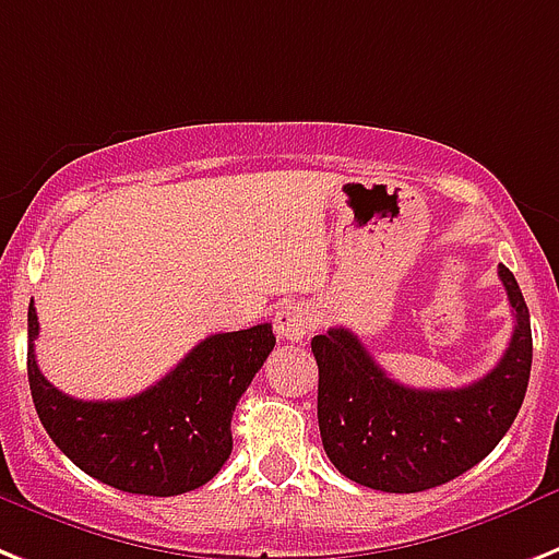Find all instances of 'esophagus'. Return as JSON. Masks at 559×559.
Returning <instances> with one entry per match:
<instances>
[{
  "mask_svg": "<svg viewBox=\"0 0 559 559\" xmlns=\"http://www.w3.org/2000/svg\"><path fill=\"white\" fill-rule=\"evenodd\" d=\"M312 323H316V318H312L307 304H284L275 312L272 326H275V335L284 337V341H304L312 330Z\"/></svg>",
  "mask_w": 559,
  "mask_h": 559,
  "instance_id": "esophagus-1",
  "label": "esophagus"
}]
</instances>
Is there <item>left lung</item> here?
<instances>
[{
    "label": "left lung",
    "instance_id": "8db88e82",
    "mask_svg": "<svg viewBox=\"0 0 559 559\" xmlns=\"http://www.w3.org/2000/svg\"><path fill=\"white\" fill-rule=\"evenodd\" d=\"M514 312L503 358L461 389H412L392 381L344 326L312 337L323 452L349 480L392 495L461 477L503 440L532 372V321L509 266L497 270Z\"/></svg>",
    "mask_w": 559,
    "mask_h": 559
}]
</instances>
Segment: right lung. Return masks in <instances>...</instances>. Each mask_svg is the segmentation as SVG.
<instances>
[{
  "label": "right lung",
  "instance_id": "1",
  "mask_svg": "<svg viewBox=\"0 0 559 559\" xmlns=\"http://www.w3.org/2000/svg\"><path fill=\"white\" fill-rule=\"evenodd\" d=\"M27 307V381L36 415L82 472L130 495L173 497L213 480L233 452V412L275 346L270 323L204 337L156 386L124 401H76L39 372Z\"/></svg>",
  "mask_w": 559,
  "mask_h": 559
}]
</instances>
